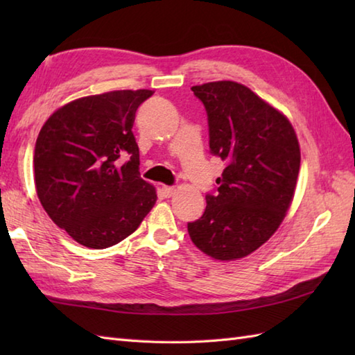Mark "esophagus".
Segmentation results:
<instances>
[{"instance_id":"1","label":"esophagus","mask_w":355,"mask_h":355,"mask_svg":"<svg viewBox=\"0 0 355 355\" xmlns=\"http://www.w3.org/2000/svg\"><path fill=\"white\" fill-rule=\"evenodd\" d=\"M162 195L164 198H169V197H172L173 193H175V187H172V186H163L162 187Z\"/></svg>"}]
</instances>
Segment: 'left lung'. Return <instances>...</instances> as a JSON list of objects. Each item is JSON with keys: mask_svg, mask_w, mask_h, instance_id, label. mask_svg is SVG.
<instances>
[{"mask_svg": "<svg viewBox=\"0 0 355 355\" xmlns=\"http://www.w3.org/2000/svg\"><path fill=\"white\" fill-rule=\"evenodd\" d=\"M192 92L207 112L210 153L227 166L187 232L215 259L244 258L270 239L291 205L300 168L296 132L282 112L238 82Z\"/></svg>", "mask_w": 355, "mask_h": 355, "instance_id": "8db88e82", "label": "left lung"}]
</instances>
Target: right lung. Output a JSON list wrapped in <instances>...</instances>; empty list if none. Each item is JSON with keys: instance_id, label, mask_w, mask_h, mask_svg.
Instances as JSON below:
<instances>
[{"instance_id": "obj_1", "label": "right lung", "mask_w": 355, "mask_h": 355, "mask_svg": "<svg viewBox=\"0 0 355 355\" xmlns=\"http://www.w3.org/2000/svg\"><path fill=\"white\" fill-rule=\"evenodd\" d=\"M153 94L120 89L82 97L41 128L33 157L37 198L53 223L82 245L120 243L155 205L154 186L140 177L132 134L135 111Z\"/></svg>"}]
</instances>
